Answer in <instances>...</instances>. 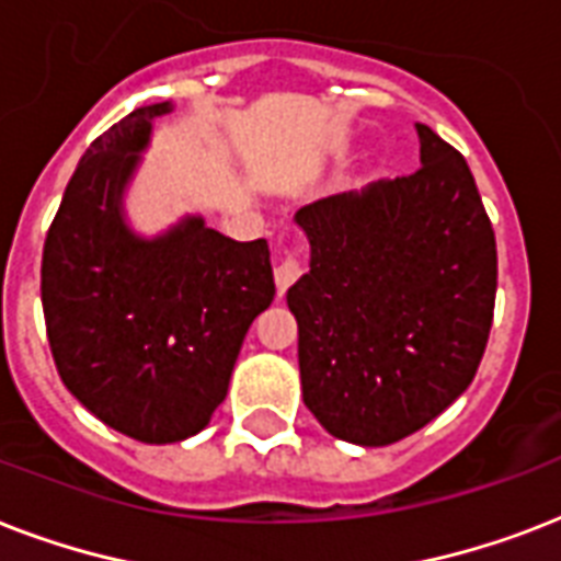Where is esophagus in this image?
Here are the masks:
<instances>
[{
  "mask_svg": "<svg viewBox=\"0 0 561 561\" xmlns=\"http://www.w3.org/2000/svg\"><path fill=\"white\" fill-rule=\"evenodd\" d=\"M306 273V267H302V259H299L297 253H285L279 259V264H276V271H273V276H276V285H279V294H285V290L294 285V282L299 279Z\"/></svg>",
  "mask_w": 561,
  "mask_h": 561,
  "instance_id": "esophagus-1",
  "label": "esophagus"
}]
</instances>
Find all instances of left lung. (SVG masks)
Returning a JSON list of instances; mask_svg holds the SVG:
<instances>
[{"label":"left lung","instance_id":"1","mask_svg":"<svg viewBox=\"0 0 561 561\" xmlns=\"http://www.w3.org/2000/svg\"><path fill=\"white\" fill-rule=\"evenodd\" d=\"M413 174L308 203L311 271L288 288L302 401L337 439L390 445L469 387L497 288L495 229L469 162L416 125Z\"/></svg>","mask_w":561,"mask_h":561}]
</instances>
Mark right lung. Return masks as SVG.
<instances>
[{"mask_svg":"<svg viewBox=\"0 0 561 561\" xmlns=\"http://www.w3.org/2000/svg\"><path fill=\"white\" fill-rule=\"evenodd\" d=\"M171 104L134 110L87 148L43 247V314L60 381L139 443L188 439L227 396L247 329L273 302L264 238L180 220L139 238L122 192Z\"/></svg>","mask_w":561,"mask_h":561,"instance_id":"right-lung-1","label":"right lung"}]
</instances>
